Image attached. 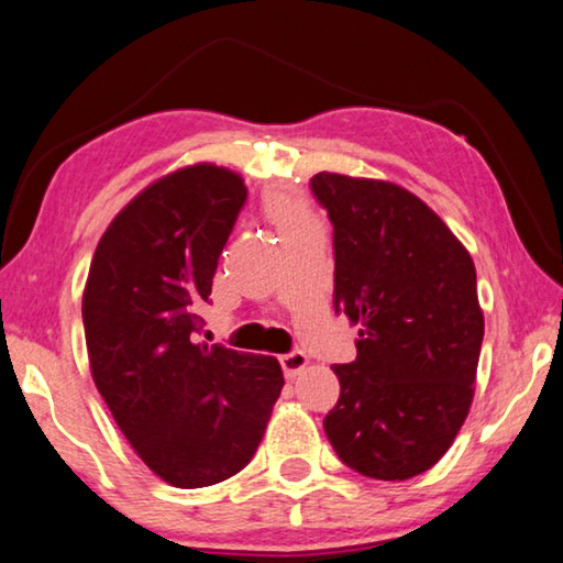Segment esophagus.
<instances>
[{"instance_id":"1","label":"esophagus","mask_w":563,"mask_h":563,"mask_svg":"<svg viewBox=\"0 0 563 563\" xmlns=\"http://www.w3.org/2000/svg\"><path fill=\"white\" fill-rule=\"evenodd\" d=\"M280 367L285 377H298L305 367H308V355L300 350H292L288 355H280Z\"/></svg>"}]
</instances>
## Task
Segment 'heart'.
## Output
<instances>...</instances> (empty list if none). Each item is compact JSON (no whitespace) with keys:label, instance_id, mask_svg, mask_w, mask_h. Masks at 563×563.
<instances>
[{"label":"heart","instance_id":"1","mask_svg":"<svg viewBox=\"0 0 563 563\" xmlns=\"http://www.w3.org/2000/svg\"><path fill=\"white\" fill-rule=\"evenodd\" d=\"M268 213L273 216V221L278 223L280 228L305 221L298 203H295L290 196H283V194H275V196L268 198Z\"/></svg>","mask_w":563,"mask_h":563}]
</instances>
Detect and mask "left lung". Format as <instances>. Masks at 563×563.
Wrapping results in <instances>:
<instances>
[{
	"instance_id": "1",
	"label": "left lung",
	"mask_w": 563,
	"mask_h": 563,
	"mask_svg": "<svg viewBox=\"0 0 563 563\" xmlns=\"http://www.w3.org/2000/svg\"><path fill=\"white\" fill-rule=\"evenodd\" d=\"M310 190L332 223V305L362 325L322 424L350 470L402 482L442 460L470 412L484 338L472 255L387 180L322 170Z\"/></svg>"
}]
</instances>
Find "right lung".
<instances>
[{
  "mask_svg": "<svg viewBox=\"0 0 563 563\" xmlns=\"http://www.w3.org/2000/svg\"><path fill=\"white\" fill-rule=\"evenodd\" d=\"M245 198L213 164L156 180L101 235L84 290L93 383L148 470L180 489L241 472L285 385L275 357L198 340Z\"/></svg>",
  "mask_w": 563,
  "mask_h": 563,
  "instance_id": "1",
  "label": "right lung"
}]
</instances>
